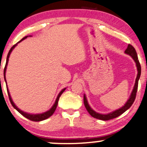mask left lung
I'll list each match as a JSON object with an SVG mask.
<instances>
[{
  "label": "left lung",
  "instance_id": "obj_1",
  "mask_svg": "<svg viewBox=\"0 0 147 147\" xmlns=\"http://www.w3.org/2000/svg\"><path fill=\"white\" fill-rule=\"evenodd\" d=\"M125 53L128 54V55L131 56V57L134 59V61H135L136 65V67L138 70V74L136 79V82L134 84V86L133 90H132V92L131 95L129 96V98L128 99V100L127 101V102L125 104V105L123 107H121L119 109L116 110L115 111L110 112V113L106 114V115H104V114H100L98 113V112H95V110H93L90 108L89 104H88L87 99H86V95L84 94V104L85 106V108H86L88 113L90 114L92 117L95 118V119H100V120L102 121H108L110 120V119H115L116 117H118L119 116L122 115L123 113H124L127 110H128L130 107L131 106V105L133 104L134 101L136 99V95L137 90H138V80L140 79V74H141V66L140 63H139L138 58L136 51L135 48H134L131 45L129 44L127 46V48L126 49L125 51Z\"/></svg>",
  "mask_w": 147,
  "mask_h": 147
}]
</instances>
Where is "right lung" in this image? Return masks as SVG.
<instances>
[{
  "label": "right lung",
  "mask_w": 147,
  "mask_h": 147,
  "mask_svg": "<svg viewBox=\"0 0 147 147\" xmlns=\"http://www.w3.org/2000/svg\"><path fill=\"white\" fill-rule=\"evenodd\" d=\"M30 37H31V36L29 35ZM28 36H26V37H24V38H22V39H21L20 41H18V42L16 43V44L14 45L10 49L9 52L8 54H7V61H6V65H5V69H4V79H5V82H6V85H7V93H8V95H9V100H10V102L11 104V105L13 106V107L15 109L17 110L18 112H19L22 115L24 116V117L27 118L28 119H29V120L30 121H43L45 120V119H48V118H49L50 117H51V116L53 115L54 112H55L56 110V108H57V105H58V102H59V99L60 98V97H61V95H62V93H63V92L65 91V90L66 89V88H63V89L61 90V92L59 93V95H58L57 99H56V101L55 102H54V104L53 106H52V108H50V110H48V111L45 112H43V113H40V114H29V113H27V112H25L22 111V110H21L20 108H18L17 106H16V104H14V102L13 101L12 99H11V97L10 95V93H9V89H8V87H7V81H6V78H5V74H6V69H7V64H8V61H9V56L11 53L12 50H13L14 48H15V47L17 46L18 43L21 42L22 41H23L24 39H26L27 37H28Z\"/></svg>",
  "instance_id": "1"
}]
</instances>
